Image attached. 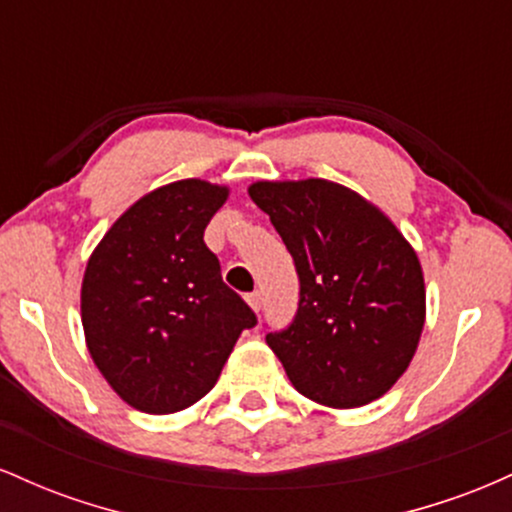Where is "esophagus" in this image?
Masks as SVG:
<instances>
[{
	"mask_svg": "<svg viewBox=\"0 0 512 512\" xmlns=\"http://www.w3.org/2000/svg\"><path fill=\"white\" fill-rule=\"evenodd\" d=\"M245 301H248V305H250V308L252 310H255V313H260V308H262V296H260V293H250V296L248 298H245Z\"/></svg>",
	"mask_w": 512,
	"mask_h": 512,
	"instance_id": "obj_1",
	"label": "esophagus"
}]
</instances>
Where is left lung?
Segmentation results:
<instances>
[{
    "label": "left lung",
    "mask_w": 512,
    "mask_h": 512,
    "mask_svg": "<svg viewBox=\"0 0 512 512\" xmlns=\"http://www.w3.org/2000/svg\"><path fill=\"white\" fill-rule=\"evenodd\" d=\"M269 214L301 281L286 330L267 344L301 395L363 407L402 378L426 320L424 272L397 226L337 182L308 178L248 187Z\"/></svg>",
    "instance_id": "8db88e82"
}]
</instances>
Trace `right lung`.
Instances as JSON below:
<instances>
[{"label": "right lung", "mask_w": 512, "mask_h": 512, "mask_svg": "<svg viewBox=\"0 0 512 512\" xmlns=\"http://www.w3.org/2000/svg\"><path fill=\"white\" fill-rule=\"evenodd\" d=\"M228 187L187 178L129 207L88 257L81 325L93 363L129 407L173 414L219 380L240 332L257 325L228 289L204 228Z\"/></svg>", "instance_id": "right-lung-1"}]
</instances>
